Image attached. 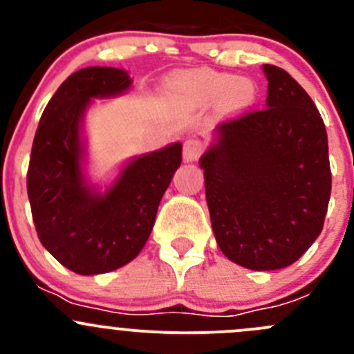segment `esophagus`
I'll return each mask as SVG.
<instances>
[{"label":"esophagus","mask_w":354,"mask_h":354,"mask_svg":"<svg viewBox=\"0 0 354 354\" xmlns=\"http://www.w3.org/2000/svg\"><path fill=\"white\" fill-rule=\"evenodd\" d=\"M203 152V142L197 137H190L185 140L183 144V159L187 162H192V160H197L200 154Z\"/></svg>","instance_id":"obj_1"}]
</instances>
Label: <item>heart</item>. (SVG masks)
<instances>
[{
	"mask_svg": "<svg viewBox=\"0 0 354 354\" xmlns=\"http://www.w3.org/2000/svg\"><path fill=\"white\" fill-rule=\"evenodd\" d=\"M187 85L207 99H219L226 95L231 108H243L255 97V88L248 80H236L231 75L197 71L187 78Z\"/></svg>",
	"mask_w": 354,
	"mask_h": 354,
	"instance_id": "obj_1",
	"label": "heart"
}]
</instances>
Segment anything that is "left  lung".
I'll return each mask as SVG.
<instances>
[{
  "mask_svg": "<svg viewBox=\"0 0 354 354\" xmlns=\"http://www.w3.org/2000/svg\"><path fill=\"white\" fill-rule=\"evenodd\" d=\"M263 71L266 108L221 123L200 167L224 255L246 269L276 270L319 238L332 174L326 124L310 95L283 68Z\"/></svg>",
  "mask_w": 354,
  "mask_h": 354,
  "instance_id": "8db88e82",
  "label": "left lung"
}]
</instances>
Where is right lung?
I'll return each mask as SVG.
<instances>
[{
	"mask_svg": "<svg viewBox=\"0 0 354 354\" xmlns=\"http://www.w3.org/2000/svg\"><path fill=\"white\" fill-rule=\"evenodd\" d=\"M130 84L120 68L71 73L46 106L32 144L27 194L37 236L59 263L82 276L116 270L140 253L181 164V144H173L131 160L104 195L85 187L82 113L92 97L121 94Z\"/></svg>",
	"mask_w": 354,
	"mask_h": 354,
	"instance_id": "add662e5",
	"label": "right lung"
}]
</instances>
